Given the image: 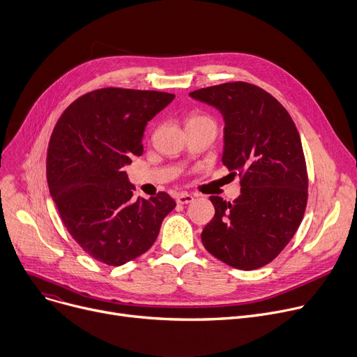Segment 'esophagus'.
<instances>
[{"label": "esophagus", "mask_w": 357, "mask_h": 357, "mask_svg": "<svg viewBox=\"0 0 357 357\" xmlns=\"http://www.w3.org/2000/svg\"><path fill=\"white\" fill-rule=\"evenodd\" d=\"M192 201H194V197H192L191 194H188V192H181V194L176 197V202L181 204V205H186V204L192 202Z\"/></svg>", "instance_id": "esophagus-1"}]
</instances>
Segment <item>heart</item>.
I'll use <instances>...</instances> for the list:
<instances>
[{
	"label": "heart",
	"instance_id": "1",
	"mask_svg": "<svg viewBox=\"0 0 357 357\" xmlns=\"http://www.w3.org/2000/svg\"><path fill=\"white\" fill-rule=\"evenodd\" d=\"M192 125H212L215 126V122L209 114L205 113H192L189 114L186 119V126H192Z\"/></svg>",
	"mask_w": 357,
	"mask_h": 357
}]
</instances>
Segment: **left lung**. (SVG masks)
<instances>
[{
	"mask_svg": "<svg viewBox=\"0 0 357 357\" xmlns=\"http://www.w3.org/2000/svg\"><path fill=\"white\" fill-rule=\"evenodd\" d=\"M189 96L222 113V163L241 183L234 202L209 197L215 215L201 234L202 244L234 268L263 267L290 243L307 206L308 176L298 130L286 107L251 83H222Z\"/></svg>",
	"mask_w": 357,
	"mask_h": 357,
	"instance_id": "8db88e82",
	"label": "left lung"
}]
</instances>
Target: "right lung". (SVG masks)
<instances>
[{"instance_id":"1","label":"right lung","mask_w":357,"mask_h":357,"mask_svg":"<svg viewBox=\"0 0 357 357\" xmlns=\"http://www.w3.org/2000/svg\"><path fill=\"white\" fill-rule=\"evenodd\" d=\"M155 90L105 87L60 116L47 149V182L61 221L94 259L119 267L146 252L176 206L166 192L133 199L125 166L144 152L146 123L174 100Z\"/></svg>"}]
</instances>
